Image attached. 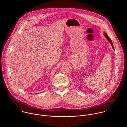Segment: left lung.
Instances as JSON below:
<instances>
[{
    "label": "left lung",
    "mask_w": 127,
    "mask_h": 127,
    "mask_svg": "<svg viewBox=\"0 0 127 127\" xmlns=\"http://www.w3.org/2000/svg\"><path fill=\"white\" fill-rule=\"evenodd\" d=\"M103 35H104V37L106 38V39L107 40V41L109 42L110 43V44H111V46H112V48H113V49L114 50V46H113V42H112V40H111V39L109 38V37H108V36L107 35V33H106V32H104V33H103Z\"/></svg>",
    "instance_id": "8db88e82"
}]
</instances>
